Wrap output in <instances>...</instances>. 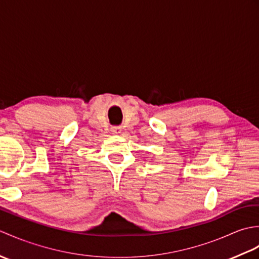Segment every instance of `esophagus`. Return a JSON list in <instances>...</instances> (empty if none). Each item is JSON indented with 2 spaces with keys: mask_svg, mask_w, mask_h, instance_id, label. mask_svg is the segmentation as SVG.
Returning a JSON list of instances; mask_svg holds the SVG:
<instances>
[{
  "mask_svg": "<svg viewBox=\"0 0 259 259\" xmlns=\"http://www.w3.org/2000/svg\"><path fill=\"white\" fill-rule=\"evenodd\" d=\"M120 131H121V128H120V126H118V125H114V126H112V128H111V133L113 135L120 134Z\"/></svg>",
  "mask_w": 259,
  "mask_h": 259,
  "instance_id": "esophagus-1",
  "label": "esophagus"
}]
</instances>
